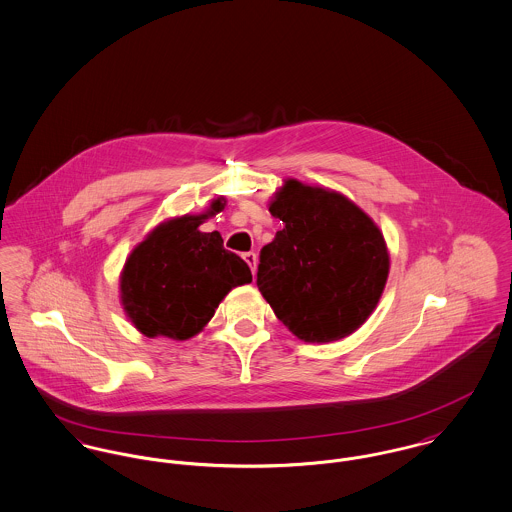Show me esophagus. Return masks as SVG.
<instances>
[{"mask_svg":"<svg viewBox=\"0 0 512 512\" xmlns=\"http://www.w3.org/2000/svg\"><path fill=\"white\" fill-rule=\"evenodd\" d=\"M243 261L249 265L251 273L255 275V269H257V255H255L253 251H249V253H243Z\"/></svg>","mask_w":512,"mask_h":512,"instance_id":"34e87169","label":"esophagus"}]
</instances>
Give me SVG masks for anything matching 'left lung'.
Wrapping results in <instances>:
<instances>
[{"mask_svg": "<svg viewBox=\"0 0 512 512\" xmlns=\"http://www.w3.org/2000/svg\"><path fill=\"white\" fill-rule=\"evenodd\" d=\"M282 230L261 249L257 286L306 343L349 337L376 310L390 275L382 230L351 198L284 179L269 200Z\"/></svg>", "mask_w": 512, "mask_h": 512, "instance_id": "obj_1", "label": "left lung"}]
</instances>
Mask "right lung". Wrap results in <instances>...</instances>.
Listing matches in <instances>:
<instances>
[{
    "mask_svg": "<svg viewBox=\"0 0 512 512\" xmlns=\"http://www.w3.org/2000/svg\"><path fill=\"white\" fill-rule=\"evenodd\" d=\"M214 198L200 214L158 224L126 257L118 278L120 306L146 337L187 341L212 319L226 294L251 282L247 263L224 249L220 232L200 224L224 210Z\"/></svg>",
    "mask_w": 512,
    "mask_h": 512,
    "instance_id": "obj_1",
    "label": "right lung"
}]
</instances>
